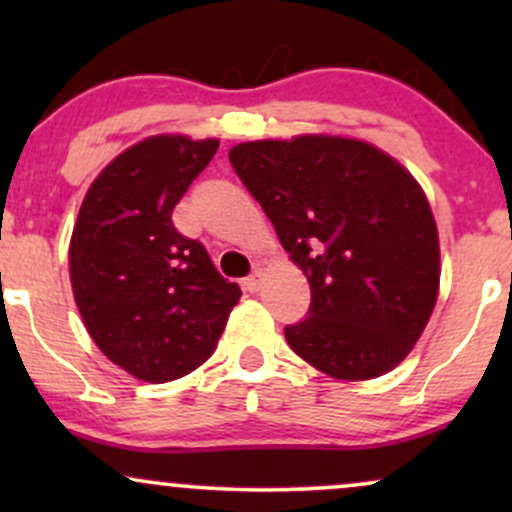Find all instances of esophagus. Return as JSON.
Segmentation results:
<instances>
[{
  "instance_id": "obj_1",
  "label": "esophagus",
  "mask_w": 512,
  "mask_h": 512,
  "mask_svg": "<svg viewBox=\"0 0 512 512\" xmlns=\"http://www.w3.org/2000/svg\"><path fill=\"white\" fill-rule=\"evenodd\" d=\"M262 284H264V272H262V269H255V272H252V274L248 276V279L243 281V286H245V289H248L250 293L260 291Z\"/></svg>"
}]
</instances>
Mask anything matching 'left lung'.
Returning a JSON list of instances; mask_svg holds the SVG:
<instances>
[{
    "label": "left lung",
    "instance_id": "obj_1",
    "mask_svg": "<svg viewBox=\"0 0 512 512\" xmlns=\"http://www.w3.org/2000/svg\"><path fill=\"white\" fill-rule=\"evenodd\" d=\"M228 158L308 276V317L284 327L291 349L337 380L402 363L440 284L436 219L409 170L330 134L245 142Z\"/></svg>",
    "mask_w": 512,
    "mask_h": 512
}]
</instances>
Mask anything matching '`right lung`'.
Wrapping results in <instances>:
<instances>
[{
    "label": "right lung",
    "instance_id": "obj_1",
    "mask_svg": "<svg viewBox=\"0 0 512 512\" xmlns=\"http://www.w3.org/2000/svg\"><path fill=\"white\" fill-rule=\"evenodd\" d=\"M219 142L158 134L129 146L88 187L69 243L74 301L115 366L168 383L214 354L240 286L216 272L173 209Z\"/></svg>",
    "mask_w": 512,
    "mask_h": 512
}]
</instances>
